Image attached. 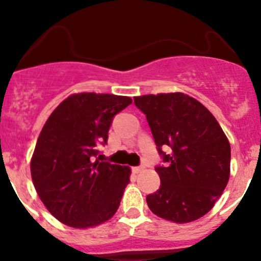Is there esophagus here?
Instances as JSON below:
<instances>
[{"mask_svg": "<svg viewBox=\"0 0 261 261\" xmlns=\"http://www.w3.org/2000/svg\"><path fill=\"white\" fill-rule=\"evenodd\" d=\"M144 169H145V168H144V167H135V168H133L134 173H136V174H139V173H141Z\"/></svg>", "mask_w": 261, "mask_h": 261, "instance_id": "esophagus-1", "label": "esophagus"}]
</instances>
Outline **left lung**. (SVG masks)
Returning a JSON list of instances; mask_svg holds the SVG:
<instances>
[{"instance_id":"left-lung-1","label":"left lung","mask_w":261,"mask_h":261,"mask_svg":"<svg viewBox=\"0 0 261 261\" xmlns=\"http://www.w3.org/2000/svg\"><path fill=\"white\" fill-rule=\"evenodd\" d=\"M146 115L158 151L160 188L146 197L152 213L175 223L196 221L215 206L230 178L231 147L211 112L181 92L134 97ZM162 147H169V154Z\"/></svg>"}]
</instances>
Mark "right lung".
Masks as SVG:
<instances>
[{
    "mask_svg": "<svg viewBox=\"0 0 261 261\" xmlns=\"http://www.w3.org/2000/svg\"><path fill=\"white\" fill-rule=\"evenodd\" d=\"M130 97L82 92L70 94L49 116L30 163L39 198L57 220L74 228L109 221L117 211L131 169L94 160L106 144L112 118Z\"/></svg>",
    "mask_w": 261,
    "mask_h": 261,
    "instance_id": "obj_1",
    "label": "right lung"
}]
</instances>
